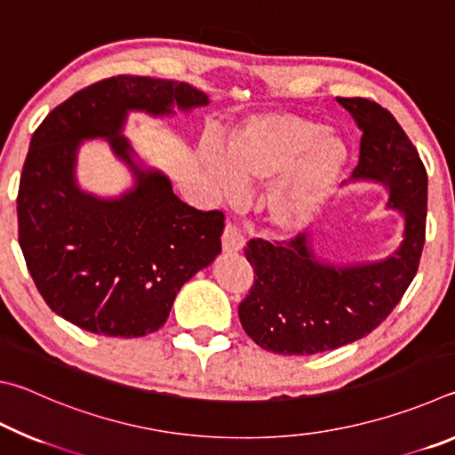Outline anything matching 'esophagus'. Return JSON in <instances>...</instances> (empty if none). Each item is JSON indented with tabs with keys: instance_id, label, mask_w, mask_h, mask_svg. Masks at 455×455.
I'll list each match as a JSON object with an SVG mask.
<instances>
[{
	"instance_id": "1",
	"label": "esophagus",
	"mask_w": 455,
	"mask_h": 455,
	"mask_svg": "<svg viewBox=\"0 0 455 455\" xmlns=\"http://www.w3.org/2000/svg\"><path fill=\"white\" fill-rule=\"evenodd\" d=\"M243 244H244L243 233L228 222L225 227V233H222V251L228 252V255H233V252H238L243 249Z\"/></svg>"
}]
</instances>
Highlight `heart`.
<instances>
[{"instance_id": "b5f03b06", "label": "heart", "mask_w": 455, "mask_h": 455, "mask_svg": "<svg viewBox=\"0 0 455 455\" xmlns=\"http://www.w3.org/2000/svg\"><path fill=\"white\" fill-rule=\"evenodd\" d=\"M345 156L337 134L287 112L251 116L222 148H203L206 174L222 196L236 198L243 187L275 182L267 212L281 230H299L313 219L333 190Z\"/></svg>"}]
</instances>
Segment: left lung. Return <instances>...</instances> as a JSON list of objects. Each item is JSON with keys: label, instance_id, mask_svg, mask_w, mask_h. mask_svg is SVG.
<instances>
[{"label": "left lung", "instance_id": "obj_1", "mask_svg": "<svg viewBox=\"0 0 455 455\" xmlns=\"http://www.w3.org/2000/svg\"><path fill=\"white\" fill-rule=\"evenodd\" d=\"M361 134L353 180L389 188V209L403 214V241L379 263L333 267L317 259L307 235L289 241L251 238L244 257L255 283L238 305L252 341L279 355H315L357 341L387 319L419 267L426 243L427 172L410 138L369 98H337Z\"/></svg>", "mask_w": 455, "mask_h": 455}]
</instances>
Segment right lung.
I'll return each mask as SVG.
<instances>
[{"label":"right lung","mask_w":455,"mask_h":455,"mask_svg":"<svg viewBox=\"0 0 455 455\" xmlns=\"http://www.w3.org/2000/svg\"><path fill=\"white\" fill-rule=\"evenodd\" d=\"M209 104L184 82L114 76L76 92L29 142L18 192V241L50 309L90 333L144 337L164 325L176 292L220 252L225 214L196 211L163 172L142 171L124 136L130 110L168 116ZM106 137L133 168L137 187L114 201L82 193L75 154Z\"/></svg>","instance_id":"add662e5"}]
</instances>
